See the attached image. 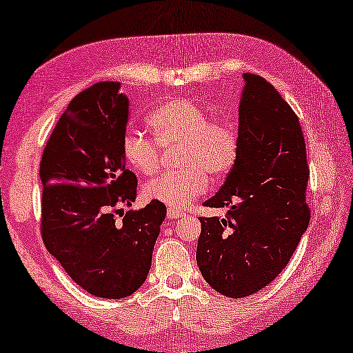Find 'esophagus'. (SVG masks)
<instances>
[{"label":"esophagus","instance_id":"esophagus-1","mask_svg":"<svg viewBox=\"0 0 353 353\" xmlns=\"http://www.w3.org/2000/svg\"><path fill=\"white\" fill-rule=\"evenodd\" d=\"M185 215V212L180 209H173V207H168L167 209V216L168 219H180V216Z\"/></svg>","mask_w":353,"mask_h":353}]
</instances>
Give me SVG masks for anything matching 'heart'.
<instances>
[{"instance_id":"obj_1","label":"heart","mask_w":353,"mask_h":353,"mask_svg":"<svg viewBox=\"0 0 353 353\" xmlns=\"http://www.w3.org/2000/svg\"><path fill=\"white\" fill-rule=\"evenodd\" d=\"M152 138L127 133L122 139L125 162L139 175H152L161 165V148L178 146L181 170L162 173L144 185V196L173 209H185L209 188V176L230 172L238 154V134L230 123L210 120L194 101L176 98L157 105L146 117Z\"/></svg>"}]
</instances>
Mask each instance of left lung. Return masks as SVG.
I'll return each mask as SVG.
<instances>
[{
	"label": "left lung",
	"instance_id": "left-lung-1",
	"mask_svg": "<svg viewBox=\"0 0 353 353\" xmlns=\"http://www.w3.org/2000/svg\"><path fill=\"white\" fill-rule=\"evenodd\" d=\"M238 154L225 185L204 202L230 207L199 216L196 260L202 276L231 299L252 296L288 267L310 221L301 122L273 85L244 74Z\"/></svg>",
	"mask_w": 353,
	"mask_h": 353
}]
</instances>
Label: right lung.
Returning a JSON list of instances; mask_svg holds the SVG:
<instances>
[{"label":"right lung","mask_w":353,"mask_h":353,"mask_svg":"<svg viewBox=\"0 0 353 353\" xmlns=\"http://www.w3.org/2000/svg\"><path fill=\"white\" fill-rule=\"evenodd\" d=\"M119 88V81H99L77 94L40 163L43 243L81 289L99 299L128 297L146 281L167 215L165 204L151 201L117 220L138 186L125 168L128 99Z\"/></svg>","instance_id":"1"}]
</instances>
